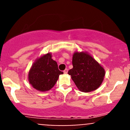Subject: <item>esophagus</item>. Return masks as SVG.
Instances as JSON below:
<instances>
[{"label": "esophagus", "mask_w": 130, "mask_h": 130, "mask_svg": "<svg viewBox=\"0 0 130 130\" xmlns=\"http://www.w3.org/2000/svg\"><path fill=\"white\" fill-rule=\"evenodd\" d=\"M63 73H68V69H65V70H64L63 71Z\"/></svg>", "instance_id": "esophagus-1"}]
</instances>
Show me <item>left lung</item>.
Instances as JSON below:
<instances>
[{
    "mask_svg": "<svg viewBox=\"0 0 130 130\" xmlns=\"http://www.w3.org/2000/svg\"><path fill=\"white\" fill-rule=\"evenodd\" d=\"M72 65L73 68L68 73L80 91L89 92L101 86L105 71L91 56L84 52H76L73 55Z\"/></svg>",
    "mask_w": 130,
    "mask_h": 130,
    "instance_id": "obj_1",
    "label": "left lung"
}]
</instances>
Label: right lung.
<instances>
[{
	"mask_svg": "<svg viewBox=\"0 0 130 130\" xmlns=\"http://www.w3.org/2000/svg\"><path fill=\"white\" fill-rule=\"evenodd\" d=\"M63 72L58 70L57 63L47 53L38 59L29 72L28 78L32 87L40 91L50 90Z\"/></svg>",
	"mask_w": 130,
	"mask_h": 130,
	"instance_id": "right-lung-1",
	"label": "right lung"
}]
</instances>
